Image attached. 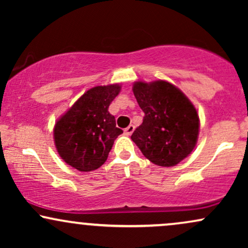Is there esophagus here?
Wrapping results in <instances>:
<instances>
[{
  "mask_svg": "<svg viewBox=\"0 0 248 248\" xmlns=\"http://www.w3.org/2000/svg\"><path fill=\"white\" fill-rule=\"evenodd\" d=\"M134 129H135V127H134L133 124H129V126H128L126 129H124V133H126V135H132Z\"/></svg>",
  "mask_w": 248,
  "mask_h": 248,
  "instance_id": "1",
  "label": "esophagus"
}]
</instances>
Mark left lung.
I'll return each mask as SVG.
<instances>
[{"instance_id":"left-lung-1","label":"left lung","mask_w":248,"mask_h":248,"mask_svg":"<svg viewBox=\"0 0 248 248\" xmlns=\"http://www.w3.org/2000/svg\"><path fill=\"white\" fill-rule=\"evenodd\" d=\"M133 92L144 113L143 122L134 130L133 142L156 166L178 164L197 143L199 116L192 102L164 80L136 81Z\"/></svg>"}]
</instances>
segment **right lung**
<instances>
[{
  "instance_id": "right-lung-1",
  "label": "right lung",
  "mask_w": 248,
  "mask_h": 248,
  "mask_svg": "<svg viewBox=\"0 0 248 248\" xmlns=\"http://www.w3.org/2000/svg\"><path fill=\"white\" fill-rule=\"evenodd\" d=\"M120 90L119 84L91 88L57 120L55 146L69 166L87 172L106 162L114 140L124 133L108 112Z\"/></svg>"
}]
</instances>
